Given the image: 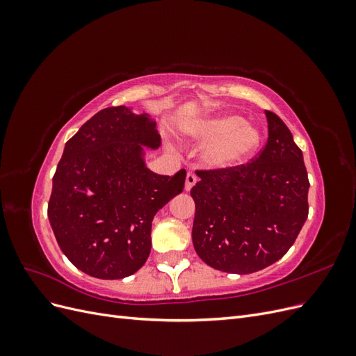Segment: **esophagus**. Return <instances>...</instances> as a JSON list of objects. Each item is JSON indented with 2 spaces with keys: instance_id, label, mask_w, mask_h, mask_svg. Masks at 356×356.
<instances>
[{
  "instance_id": "34e87169",
  "label": "esophagus",
  "mask_w": 356,
  "mask_h": 356,
  "mask_svg": "<svg viewBox=\"0 0 356 356\" xmlns=\"http://www.w3.org/2000/svg\"><path fill=\"white\" fill-rule=\"evenodd\" d=\"M197 182V177L193 174V172H188L187 177H186V190L190 191L193 188V186H195Z\"/></svg>"
}]
</instances>
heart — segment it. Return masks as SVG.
Masks as SVG:
<instances>
[{
	"label": "heart",
	"instance_id": "obj_1",
	"mask_svg": "<svg viewBox=\"0 0 356 356\" xmlns=\"http://www.w3.org/2000/svg\"><path fill=\"white\" fill-rule=\"evenodd\" d=\"M187 135L196 141L209 143L203 153L204 165L211 169H225L243 163L261 143V134L245 118L222 113L203 118L187 129Z\"/></svg>",
	"mask_w": 356,
	"mask_h": 356
}]
</instances>
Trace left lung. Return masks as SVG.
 <instances>
[{
	"mask_svg": "<svg viewBox=\"0 0 356 356\" xmlns=\"http://www.w3.org/2000/svg\"><path fill=\"white\" fill-rule=\"evenodd\" d=\"M268 138L245 165L196 170L190 195L196 203L193 245L221 272L246 275L282 258L309 213L303 153L286 124L266 111Z\"/></svg>",
	"mask_w": 356,
	"mask_h": 356,
	"instance_id": "left-lung-1",
	"label": "left lung"
}]
</instances>
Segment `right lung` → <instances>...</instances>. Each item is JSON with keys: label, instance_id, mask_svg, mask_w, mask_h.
Instances as JSON below:
<instances>
[{"label": "right lung", "instance_id": "right-lung-1", "mask_svg": "<svg viewBox=\"0 0 356 356\" xmlns=\"http://www.w3.org/2000/svg\"><path fill=\"white\" fill-rule=\"evenodd\" d=\"M143 145H160L156 122L123 105L96 113L65 144L47 215L62 252L89 276L138 272L152 251L156 212L184 190L186 170L154 174Z\"/></svg>", "mask_w": 356, "mask_h": 356}]
</instances>
